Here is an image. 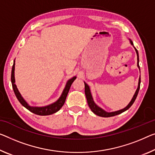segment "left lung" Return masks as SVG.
<instances>
[{
    "instance_id": "1",
    "label": "left lung",
    "mask_w": 155,
    "mask_h": 155,
    "mask_svg": "<svg viewBox=\"0 0 155 155\" xmlns=\"http://www.w3.org/2000/svg\"><path fill=\"white\" fill-rule=\"evenodd\" d=\"M130 44L131 45H132L133 47L134 48L136 53H137V66L138 68H139L140 70V66H139V53H138V51L137 50V48L134 46V44H133V42L132 41V40L130 39ZM84 82V92H85V95H86V97H87V102L88 104H89V108L91 109V110L94 112L96 115L101 116V117H111V116H114L118 115V114H120L121 113L124 112L126 110H127L132 105V104L134 103V102L135 101L136 98H137L138 93H139V89H140V84H141V75H140L139 79V83H138V87L137 90H136L135 94L133 96L132 100L130 102V103L127 104V106L125 107V108H123L122 109H120V110L118 111H111V112H107L105 110H104L103 109H102L101 107H100L98 105L95 103V102L94 101V98H93L91 92V89H90L89 86L88 85L87 83L85 82Z\"/></svg>"
}]
</instances>
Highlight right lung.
<instances>
[{"label":"right lung","mask_w":155,"mask_h":155,"mask_svg":"<svg viewBox=\"0 0 155 155\" xmlns=\"http://www.w3.org/2000/svg\"><path fill=\"white\" fill-rule=\"evenodd\" d=\"M14 69H15V59H14L12 68L11 81H12V88L14 91V94H15L16 97H17L18 101L20 102V103L22 104L24 107L28 109V110L31 111V112L39 116L51 115V114L56 113L57 111H58L59 109L62 107L64 102H65L66 96H67L68 95V93L69 91L71 86L72 84V83L74 82V80L76 79V78H77L76 76H74V77L71 78V79H69L67 82H66L65 87H64L63 91L61 93V95L60 96V97H59L58 101L53 102V103L48 104V105L44 106V107H34V106L30 105V104L28 103V102L23 98V97L21 96L19 91H18V89H17V87H16V85L15 84Z\"/></svg>","instance_id":"right-lung-1"}]
</instances>
